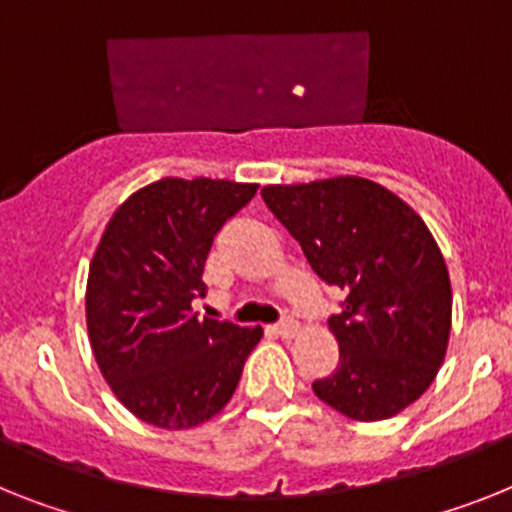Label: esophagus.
<instances>
[{"label": "esophagus", "instance_id": "obj_1", "mask_svg": "<svg viewBox=\"0 0 512 512\" xmlns=\"http://www.w3.org/2000/svg\"><path fill=\"white\" fill-rule=\"evenodd\" d=\"M273 330H276V333L281 338H294L296 333H299V325H296V322L291 320V317H286V320L276 322V325H273Z\"/></svg>", "mask_w": 512, "mask_h": 512}]
</instances>
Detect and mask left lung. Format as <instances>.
<instances>
[{
  "label": "left lung",
  "mask_w": 512,
  "mask_h": 512,
  "mask_svg": "<svg viewBox=\"0 0 512 512\" xmlns=\"http://www.w3.org/2000/svg\"><path fill=\"white\" fill-rule=\"evenodd\" d=\"M263 200L317 276L346 294L328 320L338 367L312 382L315 395L356 422L401 414L432 385L450 338L448 265L427 223L362 176L270 184Z\"/></svg>",
  "instance_id": "left-lung-1"
}]
</instances>
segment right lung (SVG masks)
Wrapping results in <instances>:
<instances>
[{
  "mask_svg": "<svg viewBox=\"0 0 512 512\" xmlns=\"http://www.w3.org/2000/svg\"><path fill=\"white\" fill-rule=\"evenodd\" d=\"M257 184L166 176L117 208L90 260L85 317L98 369L143 422L190 429L231 401L263 328L192 312L213 239Z\"/></svg>",
  "mask_w": 512,
  "mask_h": 512,
  "instance_id": "add662e5",
  "label": "right lung"
}]
</instances>
